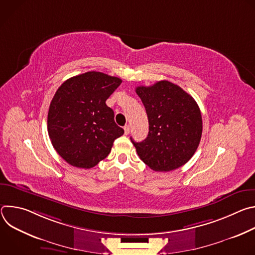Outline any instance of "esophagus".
Masks as SVG:
<instances>
[{"label": "esophagus", "instance_id": "1", "mask_svg": "<svg viewBox=\"0 0 255 255\" xmlns=\"http://www.w3.org/2000/svg\"><path fill=\"white\" fill-rule=\"evenodd\" d=\"M124 132H125V135H128L130 133V126L129 125L124 126Z\"/></svg>", "mask_w": 255, "mask_h": 255}]
</instances>
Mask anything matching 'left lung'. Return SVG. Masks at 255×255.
<instances>
[{
    "mask_svg": "<svg viewBox=\"0 0 255 255\" xmlns=\"http://www.w3.org/2000/svg\"><path fill=\"white\" fill-rule=\"evenodd\" d=\"M149 123L147 137L131 141L140 159L155 171H170L186 164L196 152L203 122L194 98L168 81L136 88Z\"/></svg>",
    "mask_w": 255,
    "mask_h": 255,
    "instance_id": "1",
    "label": "left lung"
}]
</instances>
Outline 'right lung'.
<instances>
[{
	"label": "right lung",
	"instance_id": "1",
	"mask_svg": "<svg viewBox=\"0 0 255 255\" xmlns=\"http://www.w3.org/2000/svg\"><path fill=\"white\" fill-rule=\"evenodd\" d=\"M121 83L119 78L88 71L57 89L49 106L47 130L54 149L70 165L94 167L123 135L114 111L106 105Z\"/></svg>",
	"mask_w": 255,
	"mask_h": 255
}]
</instances>
